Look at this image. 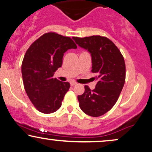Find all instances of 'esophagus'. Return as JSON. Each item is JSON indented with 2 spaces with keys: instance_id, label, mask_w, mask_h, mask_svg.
<instances>
[{
  "instance_id": "esophagus-1",
  "label": "esophagus",
  "mask_w": 152,
  "mask_h": 152,
  "mask_svg": "<svg viewBox=\"0 0 152 152\" xmlns=\"http://www.w3.org/2000/svg\"><path fill=\"white\" fill-rule=\"evenodd\" d=\"M77 84V83L75 82H70V85H71L72 86H75V85Z\"/></svg>"
}]
</instances>
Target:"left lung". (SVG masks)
<instances>
[{"mask_svg":"<svg viewBox=\"0 0 152 152\" xmlns=\"http://www.w3.org/2000/svg\"><path fill=\"white\" fill-rule=\"evenodd\" d=\"M72 39L91 53V71L97 74L95 89L91 90L85 86L84 93L77 96L79 105L87 115L99 117L112 109L123 88L126 77L124 57L117 46L105 37L94 35Z\"/></svg>","mask_w":152,"mask_h":152,"instance_id":"obj_1","label":"left lung"}]
</instances>
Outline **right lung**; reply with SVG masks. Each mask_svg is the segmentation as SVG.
<instances>
[{"label": "right lung", "instance_id": "1", "mask_svg": "<svg viewBox=\"0 0 152 152\" xmlns=\"http://www.w3.org/2000/svg\"><path fill=\"white\" fill-rule=\"evenodd\" d=\"M77 48L70 37L48 32L37 39L26 51L21 66L23 81L27 95L39 111L52 113L61 107L70 85L53 75L62 65L64 54Z\"/></svg>", "mask_w": 152, "mask_h": 152}]
</instances>
